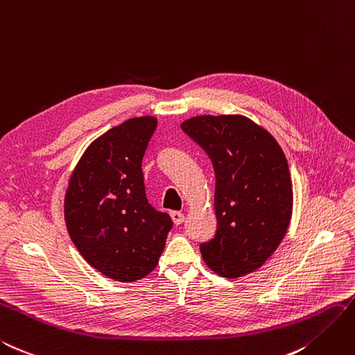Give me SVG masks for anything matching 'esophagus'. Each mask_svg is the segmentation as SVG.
Wrapping results in <instances>:
<instances>
[{"instance_id":"obj_1","label":"esophagus","mask_w":355,"mask_h":355,"mask_svg":"<svg viewBox=\"0 0 355 355\" xmlns=\"http://www.w3.org/2000/svg\"><path fill=\"white\" fill-rule=\"evenodd\" d=\"M170 216H171V219H173V223L176 225H180L182 223L185 221V215L182 214V212H176V210H173V212H170Z\"/></svg>"}]
</instances>
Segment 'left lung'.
I'll use <instances>...</instances> for the list:
<instances>
[{"mask_svg":"<svg viewBox=\"0 0 355 355\" xmlns=\"http://www.w3.org/2000/svg\"><path fill=\"white\" fill-rule=\"evenodd\" d=\"M180 128L209 155L216 178V233L200 245L201 257L230 279L257 270L282 242L293 212L291 176L281 146L241 114H205Z\"/></svg>","mask_w":355,"mask_h":355,"instance_id":"left-lung-1","label":"left lung"}]
</instances>
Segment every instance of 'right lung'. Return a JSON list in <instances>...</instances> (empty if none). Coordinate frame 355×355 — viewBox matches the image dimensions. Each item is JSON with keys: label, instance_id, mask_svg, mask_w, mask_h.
Returning <instances> with one entry per match:
<instances>
[{"label": "right lung", "instance_id": "add662e5", "mask_svg": "<svg viewBox=\"0 0 355 355\" xmlns=\"http://www.w3.org/2000/svg\"><path fill=\"white\" fill-rule=\"evenodd\" d=\"M157 118H131L85 150L67 188L64 216L74 246L94 269L119 282L155 269L173 221L152 206L141 159Z\"/></svg>", "mask_w": 355, "mask_h": 355}]
</instances>
